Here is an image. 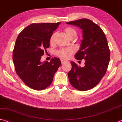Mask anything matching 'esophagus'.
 Instances as JSON below:
<instances>
[{
    "instance_id": "obj_1",
    "label": "esophagus",
    "mask_w": 122,
    "mask_h": 122,
    "mask_svg": "<svg viewBox=\"0 0 122 122\" xmlns=\"http://www.w3.org/2000/svg\"><path fill=\"white\" fill-rule=\"evenodd\" d=\"M61 63H65V62H67V61L64 60H61Z\"/></svg>"
}]
</instances>
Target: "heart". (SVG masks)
Returning <instances> with one entry per match:
<instances>
[{
    "mask_svg": "<svg viewBox=\"0 0 122 122\" xmlns=\"http://www.w3.org/2000/svg\"><path fill=\"white\" fill-rule=\"evenodd\" d=\"M64 31L67 37L70 39H73L76 36V31L71 27L68 26L66 28ZM55 36L56 34L54 33L52 34L51 38H50L49 42L51 44H53ZM72 54L73 50L71 48H61L56 51V55L62 58V59H68L69 57H70Z\"/></svg>",
    "mask_w": 122,
    "mask_h": 122,
    "instance_id": "b5f03b06",
    "label": "heart"
}]
</instances>
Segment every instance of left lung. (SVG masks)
Wrapping results in <instances>:
<instances>
[{
  "label": "left lung",
  "instance_id": "obj_1",
  "mask_svg": "<svg viewBox=\"0 0 122 122\" xmlns=\"http://www.w3.org/2000/svg\"><path fill=\"white\" fill-rule=\"evenodd\" d=\"M82 30V40L75 59H84L85 66H78L71 61V69L68 73L71 84L79 91H85L93 88L105 74L110 61V51L103 31L88 19L67 22Z\"/></svg>",
  "mask_w": 122,
  "mask_h": 122
}]
</instances>
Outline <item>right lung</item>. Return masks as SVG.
Returning a JSON list of instances; mask_svg holds the SVG:
<instances>
[{
  "mask_svg": "<svg viewBox=\"0 0 122 122\" xmlns=\"http://www.w3.org/2000/svg\"><path fill=\"white\" fill-rule=\"evenodd\" d=\"M60 22L33 23L18 35L13 51V61L17 75L25 84L35 90L49 86L61 64L57 57L41 61L50 46V38Z\"/></svg>",
  "mask_w": 122,
  "mask_h": 122,
  "instance_id": "1",
  "label": "right lung"
}]
</instances>
